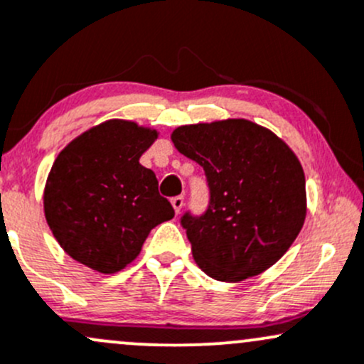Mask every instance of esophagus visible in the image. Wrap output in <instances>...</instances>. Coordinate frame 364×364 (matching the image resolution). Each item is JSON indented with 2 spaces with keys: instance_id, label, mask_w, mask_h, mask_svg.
<instances>
[{
  "instance_id": "1",
  "label": "esophagus",
  "mask_w": 364,
  "mask_h": 364,
  "mask_svg": "<svg viewBox=\"0 0 364 364\" xmlns=\"http://www.w3.org/2000/svg\"><path fill=\"white\" fill-rule=\"evenodd\" d=\"M171 203H173L176 214H179V210H181L183 205H185V197H181V195H179V197H174L173 200H171Z\"/></svg>"
}]
</instances>
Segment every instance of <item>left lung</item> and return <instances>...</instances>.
<instances>
[{"instance_id":"left-lung-1","label":"left lung","mask_w":364,"mask_h":364,"mask_svg":"<svg viewBox=\"0 0 364 364\" xmlns=\"http://www.w3.org/2000/svg\"><path fill=\"white\" fill-rule=\"evenodd\" d=\"M200 164L210 190L205 214L181 225L195 262L219 282L257 277L290 249L306 219V178L292 149L247 119L190 124L171 134Z\"/></svg>"}]
</instances>
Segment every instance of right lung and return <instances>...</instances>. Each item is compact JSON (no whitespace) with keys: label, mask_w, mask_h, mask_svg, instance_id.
<instances>
[{"label":"right lung","mask_w":364,"mask_h":364,"mask_svg":"<svg viewBox=\"0 0 364 364\" xmlns=\"http://www.w3.org/2000/svg\"><path fill=\"white\" fill-rule=\"evenodd\" d=\"M159 133L110 119L74 138L55 159L43 203L51 233L74 261L117 273L155 226L174 218L151 169L139 164Z\"/></svg>","instance_id":"1"}]
</instances>
